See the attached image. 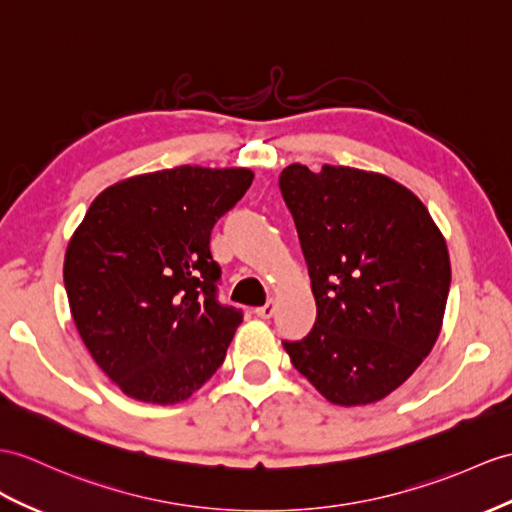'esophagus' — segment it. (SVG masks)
<instances>
[{
    "instance_id": "34e87169",
    "label": "esophagus",
    "mask_w": 512,
    "mask_h": 512,
    "mask_svg": "<svg viewBox=\"0 0 512 512\" xmlns=\"http://www.w3.org/2000/svg\"><path fill=\"white\" fill-rule=\"evenodd\" d=\"M256 313H258L260 317H265V319L273 317V302H271V299H267V302H265L263 306H260V308L256 310Z\"/></svg>"
}]
</instances>
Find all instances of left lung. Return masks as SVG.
I'll return each mask as SVG.
<instances>
[{"label": "left lung", "instance_id": "obj_1", "mask_svg": "<svg viewBox=\"0 0 512 512\" xmlns=\"http://www.w3.org/2000/svg\"><path fill=\"white\" fill-rule=\"evenodd\" d=\"M249 169L176 167L97 195L65 254L71 317L119 389L176 404L223 365L243 313L219 302L217 219L252 186Z\"/></svg>", "mask_w": 512, "mask_h": 512}]
</instances>
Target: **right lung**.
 <instances>
[{
    "label": "right lung",
    "instance_id": "right-lung-1",
    "mask_svg": "<svg viewBox=\"0 0 512 512\" xmlns=\"http://www.w3.org/2000/svg\"><path fill=\"white\" fill-rule=\"evenodd\" d=\"M280 191L317 304L313 330L284 350L328 402H378L441 332L452 280L445 239L413 193L378 173L293 165Z\"/></svg>",
    "mask_w": 512,
    "mask_h": 512
}]
</instances>
